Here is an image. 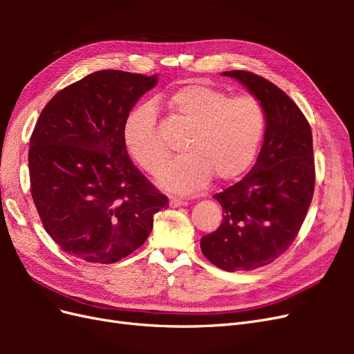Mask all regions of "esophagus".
Returning <instances> with one entry per match:
<instances>
[{
	"instance_id": "1",
	"label": "esophagus",
	"mask_w": 354,
	"mask_h": 354,
	"mask_svg": "<svg viewBox=\"0 0 354 354\" xmlns=\"http://www.w3.org/2000/svg\"><path fill=\"white\" fill-rule=\"evenodd\" d=\"M187 205V201L185 199H180V198H169V207L173 208H178V207H186Z\"/></svg>"
}]
</instances>
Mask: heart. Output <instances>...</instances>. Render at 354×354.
<instances>
[{
  "mask_svg": "<svg viewBox=\"0 0 354 354\" xmlns=\"http://www.w3.org/2000/svg\"><path fill=\"white\" fill-rule=\"evenodd\" d=\"M169 111L190 125L185 156L160 171L158 185L180 195H192L205 186L211 176L229 181L245 173L259 151L266 128L261 104L252 97H229L207 84L192 82L171 93ZM153 104L134 108L124 122V143L128 153L149 173H158L168 159V151L156 133Z\"/></svg>",
  "mask_w": 354,
  "mask_h": 354,
  "instance_id": "obj_1",
  "label": "heart"
}]
</instances>
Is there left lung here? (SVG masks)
Returning a JSON list of instances; mask_svg holds the SVG:
<instances>
[{
  "label": "left lung",
  "instance_id": "left-lung-1",
  "mask_svg": "<svg viewBox=\"0 0 354 354\" xmlns=\"http://www.w3.org/2000/svg\"><path fill=\"white\" fill-rule=\"evenodd\" d=\"M221 75L260 102L266 128L250 173L214 195L223 221L201 239V250L226 272L254 270L283 254L306 218L315 190L312 130L298 106L270 81L246 71Z\"/></svg>",
  "mask_w": 354,
  "mask_h": 354
}]
</instances>
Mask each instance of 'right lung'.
<instances>
[{"label": "right lung", "mask_w": 354, "mask_h": 354, "mask_svg": "<svg viewBox=\"0 0 354 354\" xmlns=\"http://www.w3.org/2000/svg\"><path fill=\"white\" fill-rule=\"evenodd\" d=\"M158 84L122 71H99L59 91L29 142L30 194L60 248L87 263L111 264L142 246L168 199L127 153L124 122Z\"/></svg>", "instance_id": "right-lung-1"}]
</instances>
